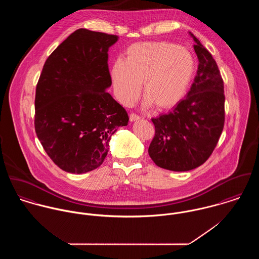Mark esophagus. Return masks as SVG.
I'll list each match as a JSON object with an SVG mask.
<instances>
[{
	"mask_svg": "<svg viewBox=\"0 0 259 259\" xmlns=\"http://www.w3.org/2000/svg\"><path fill=\"white\" fill-rule=\"evenodd\" d=\"M139 119H141V116L140 115H138V114H136V113H131L130 114V120L133 122V121H137V120H139Z\"/></svg>",
	"mask_w": 259,
	"mask_h": 259,
	"instance_id": "esophagus-1",
	"label": "esophagus"
}]
</instances>
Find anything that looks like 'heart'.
I'll return each instance as SVG.
<instances>
[{"mask_svg":"<svg viewBox=\"0 0 259 259\" xmlns=\"http://www.w3.org/2000/svg\"><path fill=\"white\" fill-rule=\"evenodd\" d=\"M196 72L192 54L168 41H144L130 46L125 61L116 59L111 79L117 101L133 105L143 85L146 105L159 111L178 106L188 93Z\"/></svg>","mask_w":259,"mask_h":259,"instance_id":"b5f03b06","label":"heart"}]
</instances>
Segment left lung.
I'll list each match as a JSON object with an SVG mask.
<instances>
[{
	"mask_svg": "<svg viewBox=\"0 0 259 259\" xmlns=\"http://www.w3.org/2000/svg\"><path fill=\"white\" fill-rule=\"evenodd\" d=\"M198 68L185 99L174 110L152 118L155 135L148 148L153 162L172 171H187L204 163L224 125L223 80L211 54L191 33Z\"/></svg>",
	"mask_w": 259,
	"mask_h": 259,
	"instance_id": "1",
	"label": "left lung"
}]
</instances>
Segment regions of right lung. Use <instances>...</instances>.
<instances>
[{"label": "right lung", "mask_w": 259, "mask_h": 259, "mask_svg": "<svg viewBox=\"0 0 259 259\" xmlns=\"http://www.w3.org/2000/svg\"><path fill=\"white\" fill-rule=\"evenodd\" d=\"M117 36L78 29L47 59L37 81L35 130L63 170L84 174L105 160L111 136L127 125L126 111L107 93L108 51Z\"/></svg>", "instance_id": "1"}]
</instances>
